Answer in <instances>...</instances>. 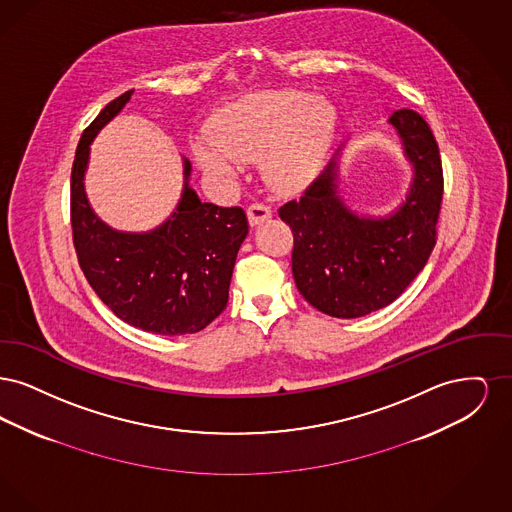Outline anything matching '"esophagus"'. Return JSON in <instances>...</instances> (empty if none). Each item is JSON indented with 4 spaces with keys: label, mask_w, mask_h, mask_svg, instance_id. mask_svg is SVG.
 I'll return each instance as SVG.
<instances>
[{
    "label": "esophagus",
    "mask_w": 512,
    "mask_h": 512,
    "mask_svg": "<svg viewBox=\"0 0 512 512\" xmlns=\"http://www.w3.org/2000/svg\"><path fill=\"white\" fill-rule=\"evenodd\" d=\"M247 217H249V222L255 226V224H261V222L270 219L272 209L268 207L267 203H251L247 207Z\"/></svg>",
    "instance_id": "esophagus-1"
}]
</instances>
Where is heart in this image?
<instances>
[{"label":"heart","mask_w":512,"mask_h":512,"mask_svg":"<svg viewBox=\"0 0 512 512\" xmlns=\"http://www.w3.org/2000/svg\"><path fill=\"white\" fill-rule=\"evenodd\" d=\"M213 128L217 141L194 140L195 159L205 171L230 178L244 159L259 157L272 186L297 190L324 167L336 111L330 101L303 90H270L228 105Z\"/></svg>","instance_id":"b5f03b06"}]
</instances>
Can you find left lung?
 Instances as JSON below:
<instances>
[{
  "label": "left lung",
  "instance_id": "8db88e82",
  "mask_svg": "<svg viewBox=\"0 0 512 512\" xmlns=\"http://www.w3.org/2000/svg\"><path fill=\"white\" fill-rule=\"evenodd\" d=\"M413 163L407 201L388 219H361L336 195V157L280 219L293 232L292 270L299 293L320 313L365 317L395 301L424 268L436 240L443 197L439 147L413 109L390 117Z\"/></svg>",
  "mask_w": 512,
  "mask_h": 512
}]
</instances>
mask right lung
Masks as SVG:
<instances>
[{"instance_id": "right-lung-1", "label": "right lung", "mask_w": 512, "mask_h": 512, "mask_svg": "<svg viewBox=\"0 0 512 512\" xmlns=\"http://www.w3.org/2000/svg\"><path fill=\"white\" fill-rule=\"evenodd\" d=\"M134 90L109 101L82 132L71 172V226L78 265L99 299L130 326L161 336L195 334L219 317L238 249L249 232L242 207L203 203L188 186L163 226L147 234L117 232L94 215L84 172L90 144Z\"/></svg>"}]
</instances>
